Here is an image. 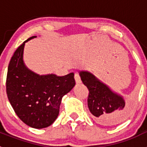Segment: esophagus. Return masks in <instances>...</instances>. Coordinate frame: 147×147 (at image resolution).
Listing matches in <instances>:
<instances>
[{
  "mask_svg": "<svg viewBox=\"0 0 147 147\" xmlns=\"http://www.w3.org/2000/svg\"><path fill=\"white\" fill-rule=\"evenodd\" d=\"M74 78H75V81H76V84H80V83H81V78H80L79 74L76 73L74 75Z\"/></svg>",
  "mask_w": 147,
  "mask_h": 147,
  "instance_id": "esophagus-1",
  "label": "esophagus"
}]
</instances>
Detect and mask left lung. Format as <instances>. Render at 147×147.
I'll list each match as a JSON object with an SVG mask.
<instances>
[{"label":"left lung","instance_id":"left-lung-1","mask_svg":"<svg viewBox=\"0 0 147 147\" xmlns=\"http://www.w3.org/2000/svg\"><path fill=\"white\" fill-rule=\"evenodd\" d=\"M80 76L89 90L88 108L98 124L115 125L127 119L129 108L122 96L113 91L91 73L81 71Z\"/></svg>","mask_w":147,"mask_h":147}]
</instances>
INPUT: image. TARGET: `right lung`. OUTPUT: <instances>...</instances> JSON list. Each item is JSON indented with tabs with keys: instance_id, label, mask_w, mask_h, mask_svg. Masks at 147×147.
<instances>
[{
	"instance_id": "obj_1",
	"label": "right lung",
	"mask_w": 147,
	"mask_h": 147,
	"mask_svg": "<svg viewBox=\"0 0 147 147\" xmlns=\"http://www.w3.org/2000/svg\"><path fill=\"white\" fill-rule=\"evenodd\" d=\"M17 49L10 60L6 77V93L19 119L35 129L51 125L59 113L62 98L75 85L74 74L65 76L39 75L23 62L25 43Z\"/></svg>"
}]
</instances>
